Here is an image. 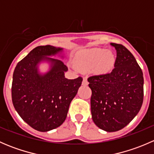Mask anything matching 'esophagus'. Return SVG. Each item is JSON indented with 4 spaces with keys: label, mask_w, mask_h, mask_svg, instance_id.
Segmentation results:
<instances>
[{
    "label": "esophagus",
    "mask_w": 154,
    "mask_h": 154,
    "mask_svg": "<svg viewBox=\"0 0 154 154\" xmlns=\"http://www.w3.org/2000/svg\"><path fill=\"white\" fill-rule=\"evenodd\" d=\"M82 84H83V86H88V80H87V79L86 78V77H84V78H83V83H82Z\"/></svg>",
    "instance_id": "obj_1"
}]
</instances>
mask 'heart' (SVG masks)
<instances>
[{
  "label": "heart",
  "mask_w": 154,
  "mask_h": 154,
  "mask_svg": "<svg viewBox=\"0 0 154 154\" xmlns=\"http://www.w3.org/2000/svg\"><path fill=\"white\" fill-rule=\"evenodd\" d=\"M115 57L109 51L93 48L80 51L74 57V65L80 71H91L95 74H105L112 69Z\"/></svg>",
  "instance_id": "heart-1"
}]
</instances>
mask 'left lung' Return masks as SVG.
<instances>
[{
  "instance_id": "obj_1",
  "label": "left lung",
  "mask_w": 154,
  "mask_h": 154,
  "mask_svg": "<svg viewBox=\"0 0 154 154\" xmlns=\"http://www.w3.org/2000/svg\"><path fill=\"white\" fill-rule=\"evenodd\" d=\"M117 52L110 73L88 78L91 89V118L97 127L116 132L126 127L143 103L144 78L133 54L122 45L111 43Z\"/></svg>"
}]
</instances>
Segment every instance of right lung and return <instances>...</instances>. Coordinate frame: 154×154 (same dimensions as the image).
<instances>
[{"label":"right lung","instance_id":"obj_1","mask_svg":"<svg viewBox=\"0 0 154 154\" xmlns=\"http://www.w3.org/2000/svg\"><path fill=\"white\" fill-rule=\"evenodd\" d=\"M63 49L38 46L17 64L12 84V100L21 119L35 130L47 132L60 127L67 117L70 103L83 78L65 77L68 67L62 60L51 58ZM47 61L50 70L38 71V64Z\"/></svg>","mask_w":154,"mask_h":154}]
</instances>
